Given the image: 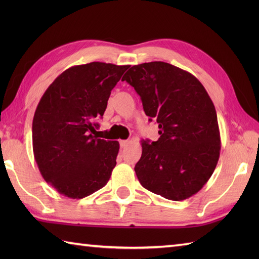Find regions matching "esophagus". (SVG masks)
<instances>
[{
	"mask_svg": "<svg viewBox=\"0 0 259 259\" xmlns=\"http://www.w3.org/2000/svg\"><path fill=\"white\" fill-rule=\"evenodd\" d=\"M128 145H129L128 140H120V147L121 148H125Z\"/></svg>",
	"mask_w": 259,
	"mask_h": 259,
	"instance_id": "esophagus-1",
	"label": "esophagus"
}]
</instances>
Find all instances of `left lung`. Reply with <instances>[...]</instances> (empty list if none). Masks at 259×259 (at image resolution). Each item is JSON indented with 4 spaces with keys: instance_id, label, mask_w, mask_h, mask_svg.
<instances>
[{
    "instance_id": "1",
    "label": "left lung",
    "mask_w": 259,
    "mask_h": 259,
    "mask_svg": "<svg viewBox=\"0 0 259 259\" xmlns=\"http://www.w3.org/2000/svg\"><path fill=\"white\" fill-rule=\"evenodd\" d=\"M141 98L160 138L141 141L135 171L146 189L169 200L199 191L221 153L216 109L205 88L187 71L161 61L131 67L123 75Z\"/></svg>"
}]
</instances>
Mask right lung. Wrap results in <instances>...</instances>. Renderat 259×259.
<instances>
[{"label":"right lung","instance_id":"1","mask_svg":"<svg viewBox=\"0 0 259 259\" xmlns=\"http://www.w3.org/2000/svg\"><path fill=\"white\" fill-rule=\"evenodd\" d=\"M129 65L91 62L67 69L48 88L32 123L33 153L48 184L73 199L107 185L119 142L99 139L96 122Z\"/></svg>","mask_w":259,"mask_h":259}]
</instances>
